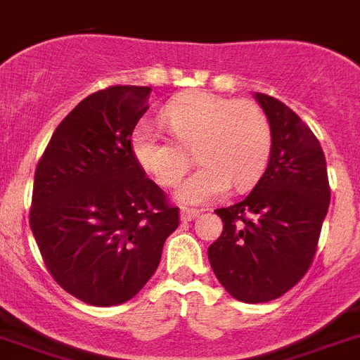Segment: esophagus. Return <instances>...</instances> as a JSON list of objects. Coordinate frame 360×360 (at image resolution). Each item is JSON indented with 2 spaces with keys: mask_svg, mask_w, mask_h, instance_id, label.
<instances>
[{
  "mask_svg": "<svg viewBox=\"0 0 360 360\" xmlns=\"http://www.w3.org/2000/svg\"><path fill=\"white\" fill-rule=\"evenodd\" d=\"M198 210H191V207H182V210H180V219H182V221H191V219H195V217L198 215Z\"/></svg>",
  "mask_w": 360,
  "mask_h": 360,
  "instance_id": "esophagus-1",
  "label": "esophagus"
}]
</instances>
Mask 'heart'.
Segmentation results:
<instances>
[{"label":"heart","instance_id":"b5f03b06","mask_svg":"<svg viewBox=\"0 0 360 360\" xmlns=\"http://www.w3.org/2000/svg\"><path fill=\"white\" fill-rule=\"evenodd\" d=\"M162 123L174 141L148 124L132 132L130 145L139 167L162 187L182 182L191 153L200 167L178 189L184 204H202L226 193L245 191L265 171L272 150V129L265 110L248 99L191 90L165 105Z\"/></svg>","mask_w":360,"mask_h":360}]
</instances>
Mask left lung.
<instances>
[{
  "instance_id": "left-lung-1",
  "label": "left lung",
  "mask_w": 360,
  "mask_h": 360,
  "mask_svg": "<svg viewBox=\"0 0 360 360\" xmlns=\"http://www.w3.org/2000/svg\"><path fill=\"white\" fill-rule=\"evenodd\" d=\"M255 99L272 129L269 165L245 200L215 210L224 228L207 248L217 280L245 304L280 298L304 278L331 198L316 136L281 101Z\"/></svg>"
}]
</instances>
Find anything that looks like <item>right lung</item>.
Returning <instances> with one entry per match:
<instances>
[{
    "instance_id": "right-lung-1",
    "label": "right lung",
    "mask_w": 360,
    "mask_h": 360,
    "mask_svg": "<svg viewBox=\"0 0 360 360\" xmlns=\"http://www.w3.org/2000/svg\"><path fill=\"white\" fill-rule=\"evenodd\" d=\"M148 86H110L53 132L34 171L32 236L53 280L97 307L134 298L178 228V207L139 167L130 138Z\"/></svg>"
}]
</instances>
